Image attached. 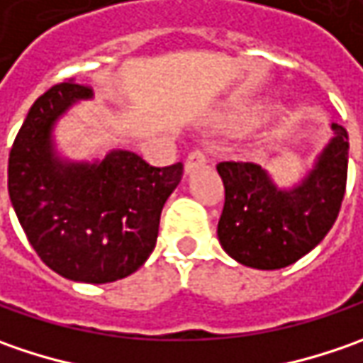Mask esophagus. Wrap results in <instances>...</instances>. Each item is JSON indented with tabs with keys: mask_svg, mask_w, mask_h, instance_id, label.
<instances>
[{
	"mask_svg": "<svg viewBox=\"0 0 363 363\" xmlns=\"http://www.w3.org/2000/svg\"><path fill=\"white\" fill-rule=\"evenodd\" d=\"M203 163H206V155H203V151H200V149H194V151H189V155L186 157V163H184V167H186V174L194 172V169H198V167H202Z\"/></svg>",
	"mask_w": 363,
	"mask_h": 363,
	"instance_id": "1",
	"label": "esophagus"
}]
</instances>
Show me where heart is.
<instances>
[{
    "label": "heart",
    "instance_id": "heart-1",
    "mask_svg": "<svg viewBox=\"0 0 363 363\" xmlns=\"http://www.w3.org/2000/svg\"><path fill=\"white\" fill-rule=\"evenodd\" d=\"M246 119H248V117H240V121H246Z\"/></svg>",
    "mask_w": 363,
    "mask_h": 363
}]
</instances>
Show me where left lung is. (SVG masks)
Returning a JSON list of instances; mask_svg holds the SVG:
<instances>
[{
  "label": "left lung",
  "instance_id": "8db88e82",
  "mask_svg": "<svg viewBox=\"0 0 363 363\" xmlns=\"http://www.w3.org/2000/svg\"><path fill=\"white\" fill-rule=\"evenodd\" d=\"M331 129L333 139L313 172L289 191L257 163H218L224 184L218 238L234 260L260 271L285 269L325 238L342 208L350 151L347 131L335 123Z\"/></svg>",
  "mask_w": 363,
  "mask_h": 363
}]
</instances>
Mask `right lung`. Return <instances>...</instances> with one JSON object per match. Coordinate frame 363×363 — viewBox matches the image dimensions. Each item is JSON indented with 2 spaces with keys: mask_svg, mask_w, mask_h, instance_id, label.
I'll return each instance as SVG.
<instances>
[{
  "mask_svg": "<svg viewBox=\"0 0 363 363\" xmlns=\"http://www.w3.org/2000/svg\"><path fill=\"white\" fill-rule=\"evenodd\" d=\"M89 96V86L66 78L35 101L9 151L7 189L42 262L64 279L101 285L135 272L153 252L184 165L153 167L131 151L92 165L62 163L52 151V125Z\"/></svg>",
  "mask_w": 363,
  "mask_h": 363,
  "instance_id": "add662e5",
  "label": "right lung"
}]
</instances>
